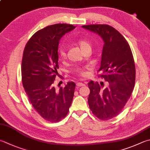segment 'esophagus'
I'll use <instances>...</instances> for the list:
<instances>
[{"mask_svg": "<svg viewBox=\"0 0 150 150\" xmlns=\"http://www.w3.org/2000/svg\"><path fill=\"white\" fill-rule=\"evenodd\" d=\"M76 86H77L78 87H81V86H85V84L81 83V82H78V83H77V84H76Z\"/></svg>", "mask_w": 150, "mask_h": 150, "instance_id": "obj_1", "label": "esophagus"}]
</instances>
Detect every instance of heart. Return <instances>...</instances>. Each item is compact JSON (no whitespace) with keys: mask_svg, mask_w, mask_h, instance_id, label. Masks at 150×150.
Returning <instances> with one entry per match:
<instances>
[{"mask_svg":"<svg viewBox=\"0 0 150 150\" xmlns=\"http://www.w3.org/2000/svg\"><path fill=\"white\" fill-rule=\"evenodd\" d=\"M76 43L78 44V45L81 48V51H84L87 48H89V47H91V44H90L89 42L86 40L85 38H79L76 40ZM58 53H59V56L61 59H64L66 57L67 53H66V51L64 50V47H60L58 51ZM79 74L80 76H85L86 75V72H85L83 70H80L78 71Z\"/></svg>","mask_w":150,"mask_h":150,"instance_id":"obj_1","label":"heart"}]
</instances>
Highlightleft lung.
<instances>
[{"label":"left lung","instance_id":"left-lung-1","mask_svg":"<svg viewBox=\"0 0 150 150\" xmlns=\"http://www.w3.org/2000/svg\"><path fill=\"white\" fill-rule=\"evenodd\" d=\"M104 41L98 77L108 81L103 89L98 82L88 83L90 110L98 119L106 121L117 115L133 91L136 69L131 47L122 35L108 25H83Z\"/></svg>","mask_w":150,"mask_h":150}]
</instances>
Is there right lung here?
I'll use <instances>...</instances> for the list:
<instances>
[{
	"label": "right lung",
	"mask_w": 150,
	"mask_h": 150,
	"mask_svg": "<svg viewBox=\"0 0 150 150\" xmlns=\"http://www.w3.org/2000/svg\"><path fill=\"white\" fill-rule=\"evenodd\" d=\"M74 29L75 26L65 23L47 26L31 36L23 51V86L33 108L50 122L65 117L74 97L76 84L73 81L58 91L53 86L58 74L59 40Z\"/></svg>",
	"instance_id": "right-lung-1"
}]
</instances>
